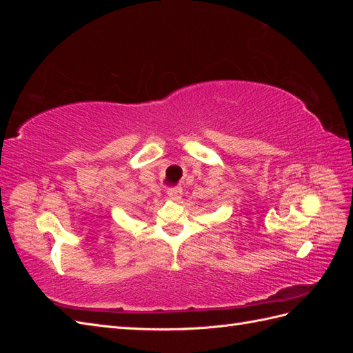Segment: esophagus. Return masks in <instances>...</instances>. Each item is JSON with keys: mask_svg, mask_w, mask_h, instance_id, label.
Here are the masks:
<instances>
[{"mask_svg": "<svg viewBox=\"0 0 353 353\" xmlns=\"http://www.w3.org/2000/svg\"><path fill=\"white\" fill-rule=\"evenodd\" d=\"M166 194L169 199L172 200H178L181 197V194H183V190H181V187H172V188H168L166 190Z\"/></svg>", "mask_w": 353, "mask_h": 353, "instance_id": "34e87169", "label": "esophagus"}]
</instances>
